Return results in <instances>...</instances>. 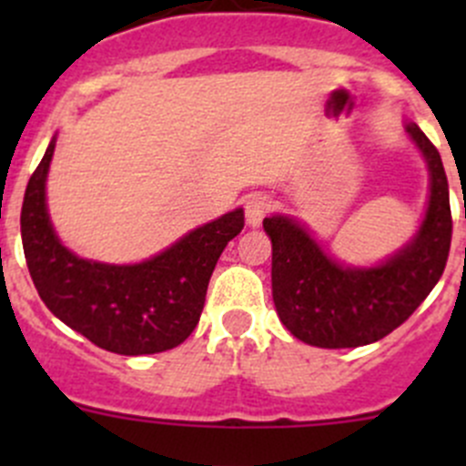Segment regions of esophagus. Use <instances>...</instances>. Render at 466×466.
<instances>
[{"instance_id":"esophagus-1","label":"esophagus","mask_w":466,"mask_h":466,"mask_svg":"<svg viewBox=\"0 0 466 466\" xmlns=\"http://www.w3.org/2000/svg\"><path fill=\"white\" fill-rule=\"evenodd\" d=\"M270 209H272V200L268 198L266 194L248 196V200H246V220H248V225H252V228L261 225V220L266 218L268 211H270Z\"/></svg>"}]
</instances>
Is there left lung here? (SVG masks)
<instances>
[{
  "mask_svg": "<svg viewBox=\"0 0 466 466\" xmlns=\"http://www.w3.org/2000/svg\"><path fill=\"white\" fill-rule=\"evenodd\" d=\"M406 133L431 171L420 232L377 268H345L289 216L263 218L272 241V299L284 327L313 347L342 350L377 342L415 313L444 272L451 250L449 182L437 148L417 124Z\"/></svg>",
  "mask_w": 466,
  "mask_h": 466,
  "instance_id": "left-lung-1",
  "label": "left lung"
}]
</instances>
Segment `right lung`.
I'll return each instance as SVG.
<instances>
[{
  "instance_id": "1",
  "label": "right lung",
  "mask_w": 466,
  "mask_h": 466,
  "mask_svg": "<svg viewBox=\"0 0 466 466\" xmlns=\"http://www.w3.org/2000/svg\"><path fill=\"white\" fill-rule=\"evenodd\" d=\"M54 146L56 137L26 185L20 216L26 266L42 302L58 320L115 354H157L185 342L200 320L220 252L246 225L243 209L194 229L148 261L110 266L81 259L58 241L46 214Z\"/></svg>"
}]
</instances>
